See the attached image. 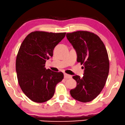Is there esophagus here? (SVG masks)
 <instances>
[{"label": "esophagus", "instance_id": "34e87169", "mask_svg": "<svg viewBox=\"0 0 125 125\" xmlns=\"http://www.w3.org/2000/svg\"><path fill=\"white\" fill-rule=\"evenodd\" d=\"M64 77L65 79H70L71 78V75H70L68 74H67V73H64Z\"/></svg>", "mask_w": 125, "mask_h": 125}]
</instances>
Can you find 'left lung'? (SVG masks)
I'll return each mask as SVG.
<instances>
[{"instance_id":"8db88e82","label":"left lung","mask_w":125,"mask_h":125,"mask_svg":"<svg viewBox=\"0 0 125 125\" xmlns=\"http://www.w3.org/2000/svg\"><path fill=\"white\" fill-rule=\"evenodd\" d=\"M77 54V62L84 68L83 76H73L76 87L70 91L74 99L82 103L92 101L104 87L109 71L108 52L97 35L87 31L67 33Z\"/></svg>"}]
</instances>
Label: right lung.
<instances>
[{
    "label": "right lung",
    "mask_w": 125,
    "mask_h": 125,
    "mask_svg": "<svg viewBox=\"0 0 125 125\" xmlns=\"http://www.w3.org/2000/svg\"><path fill=\"white\" fill-rule=\"evenodd\" d=\"M66 33L36 31L26 37L16 61L19 85L27 97L36 103H44L54 96L56 85L64 77L62 72L46 69L45 63L53 55L54 47Z\"/></svg>",
    "instance_id": "add662e5"
}]
</instances>
